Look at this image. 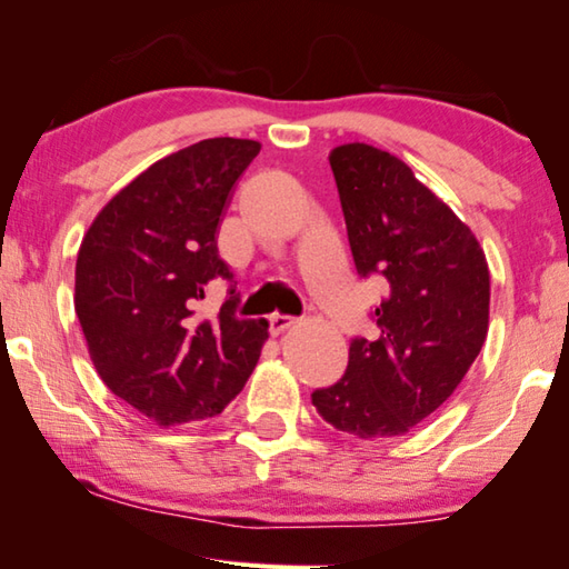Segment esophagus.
<instances>
[{
    "instance_id": "obj_1",
    "label": "esophagus",
    "mask_w": 569,
    "mask_h": 569,
    "mask_svg": "<svg viewBox=\"0 0 569 569\" xmlns=\"http://www.w3.org/2000/svg\"><path fill=\"white\" fill-rule=\"evenodd\" d=\"M290 325H295V318H292V315H282V312L269 315V332H272V335L284 332L287 328H290Z\"/></svg>"
}]
</instances>
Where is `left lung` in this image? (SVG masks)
Returning <instances> with one entry per match:
<instances>
[{"label":"left lung","mask_w":569,"mask_h":569,"mask_svg":"<svg viewBox=\"0 0 569 569\" xmlns=\"http://www.w3.org/2000/svg\"><path fill=\"white\" fill-rule=\"evenodd\" d=\"M360 277H383L370 318L378 338H352L348 370L312 403L358 439L403 436L439 411L489 330V267L477 237L388 151L366 143L330 153Z\"/></svg>","instance_id":"left-lung-1"}]
</instances>
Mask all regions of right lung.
<instances>
[{"label": "right lung", "mask_w": 569, "mask_h": 569, "mask_svg": "<svg viewBox=\"0 0 569 569\" xmlns=\"http://www.w3.org/2000/svg\"><path fill=\"white\" fill-rule=\"evenodd\" d=\"M247 138H207L156 161L90 223L74 264V312L98 376L158 426L203 421L244 388L267 320H241L217 237L231 189L259 153ZM230 282L217 319L196 305Z\"/></svg>", "instance_id": "1"}]
</instances>
